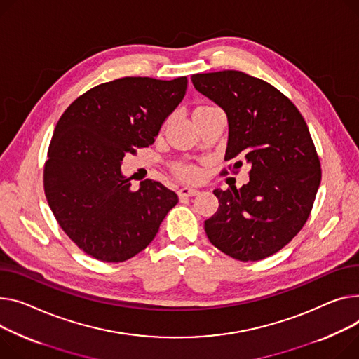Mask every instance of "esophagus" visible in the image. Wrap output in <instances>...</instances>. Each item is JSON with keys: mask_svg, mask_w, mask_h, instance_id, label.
I'll list each match as a JSON object with an SVG mask.
<instances>
[{"mask_svg": "<svg viewBox=\"0 0 359 359\" xmlns=\"http://www.w3.org/2000/svg\"><path fill=\"white\" fill-rule=\"evenodd\" d=\"M199 194V190L195 189V187H189V186H184V187H180L179 189V196L180 198H190V196H196Z\"/></svg>", "mask_w": 359, "mask_h": 359, "instance_id": "1", "label": "esophagus"}]
</instances>
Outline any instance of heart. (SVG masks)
Instances as JSON below:
<instances>
[{
  "mask_svg": "<svg viewBox=\"0 0 359 359\" xmlns=\"http://www.w3.org/2000/svg\"><path fill=\"white\" fill-rule=\"evenodd\" d=\"M173 172L182 177V179H196L199 176L198 170L195 169L194 165H187V164H177L175 165Z\"/></svg>",
  "mask_w": 359,
  "mask_h": 359,
  "instance_id": "obj_1",
  "label": "heart"
}]
</instances>
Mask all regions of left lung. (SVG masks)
<instances>
[{"mask_svg": "<svg viewBox=\"0 0 359 359\" xmlns=\"http://www.w3.org/2000/svg\"><path fill=\"white\" fill-rule=\"evenodd\" d=\"M192 82L226 114L225 160L236 158L233 167H241L245 158L251 165L241 189L213 190L219 208L205 221V232L235 259L270 257L303 228L322 179L304 118L273 85L240 70L196 74Z\"/></svg>", "mask_w": 359, "mask_h": 359, "instance_id": "8db88e82", "label": "left lung"}]
</instances>
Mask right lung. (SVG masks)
Masks as SVG:
<instances>
[{
  "mask_svg": "<svg viewBox=\"0 0 359 359\" xmlns=\"http://www.w3.org/2000/svg\"><path fill=\"white\" fill-rule=\"evenodd\" d=\"M186 88V76H127L89 89L60 116L44 163V194L60 228L88 255L105 262L133 258L179 202L150 179L133 190L121 163L153 144Z\"/></svg>",
  "mask_w": 359,
  "mask_h": 359,
  "instance_id": "obj_1",
  "label": "right lung"
}]
</instances>
